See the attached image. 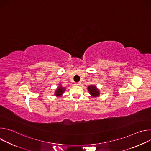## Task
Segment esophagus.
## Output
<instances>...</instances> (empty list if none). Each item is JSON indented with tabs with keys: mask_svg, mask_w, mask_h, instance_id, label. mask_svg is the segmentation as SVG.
Returning a JSON list of instances; mask_svg holds the SVG:
<instances>
[{
	"mask_svg": "<svg viewBox=\"0 0 151 151\" xmlns=\"http://www.w3.org/2000/svg\"><path fill=\"white\" fill-rule=\"evenodd\" d=\"M75 85H81V82H76V83H75Z\"/></svg>",
	"mask_w": 151,
	"mask_h": 151,
	"instance_id": "1",
	"label": "esophagus"
}]
</instances>
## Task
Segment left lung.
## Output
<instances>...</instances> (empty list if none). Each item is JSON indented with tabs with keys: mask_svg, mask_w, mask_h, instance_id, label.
I'll return each instance as SVG.
<instances>
[{
	"mask_svg": "<svg viewBox=\"0 0 151 151\" xmlns=\"http://www.w3.org/2000/svg\"><path fill=\"white\" fill-rule=\"evenodd\" d=\"M88 90L89 91L90 94L92 97H98L100 95V91L94 85H91L88 86Z\"/></svg>",
	"mask_w": 151,
	"mask_h": 151,
	"instance_id": "obj_1",
	"label": "left lung"
}]
</instances>
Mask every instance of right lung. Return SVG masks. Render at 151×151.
Wrapping results in <instances>:
<instances>
[{"mask_svg":"<svg viewBox=\"0 0 151 151\" xmlns=\"http://www.w3.org/2000/svg\"><path fill=\"white\" fill-rule=\"evenodd\" d=\"M65 90H66V88L63 87L61 85H59V87L57 88V89L55 91V94L54 95L57 97H60L64 93Z\"/></svg>","mask_w":151,"mask_h":151,"instance_id":"add662e5","label":"right lung"}]
</instances>
